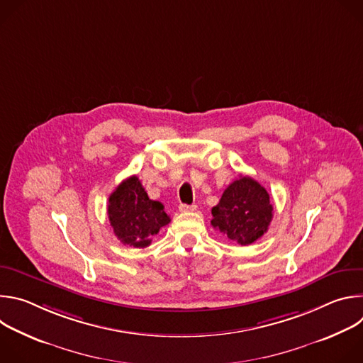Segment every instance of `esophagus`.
Here are the masks:
<instances>
[{
	"label": "esophagus",
	"mask_w": 363,
	"mask_h": 363,
	"mask_svg": "<svg viewBox=\"0 0 363 363\" xmlns=\"http://www.w3.org/2000/svg\"><path fill=\"white\" fill-rule=\"evenodd\" d=\"M196 210V205H186V203H181L179 205V211L181 213H189V211H195Z\"/></svg>",
	"instance_id": "esophagus-1"
}]
</instances>
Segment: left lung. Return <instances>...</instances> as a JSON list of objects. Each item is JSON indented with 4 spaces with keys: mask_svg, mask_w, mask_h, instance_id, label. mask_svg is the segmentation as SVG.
Masks as SVG:
<instances>
[{
    "mask_svg": "<svg viewBox=\"0 0 363 363\" xmlns=\"http://www.w3.org/2000/svg\"><path fill=\"white\" fill-rule=\"evenodd\" d=\"M211 214L216 230L237 244L248 245L269 230L273 205L264 186L241 175L224 189Z\"/></svg>",
    "mask_w": 363,
    "mask_h": 363,
    "instance_id": "1",
    "label": "left lung"
}]
</instances>
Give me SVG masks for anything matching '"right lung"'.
Returning a JSON list of instances; mask_svg holds the SVG:
<instances>
[{
  "mask_svg": "<svg viewBox=\"0 0 363 363\" xmlns=\"http://www.w3.org/2000/svg\"><path fill=\"white\" fill-rule=\"evenodd\" d=\"M108 214L118 240L136 248L147 247L152 237L171 223L164 205L149 199L136 175L125 179L111 194Z\"/></svg>",
  "mask_w": 363,
  "mask_h": 363,
  "instance_id": "obj_1",
  "label": "right lung"
}]
</instances>
